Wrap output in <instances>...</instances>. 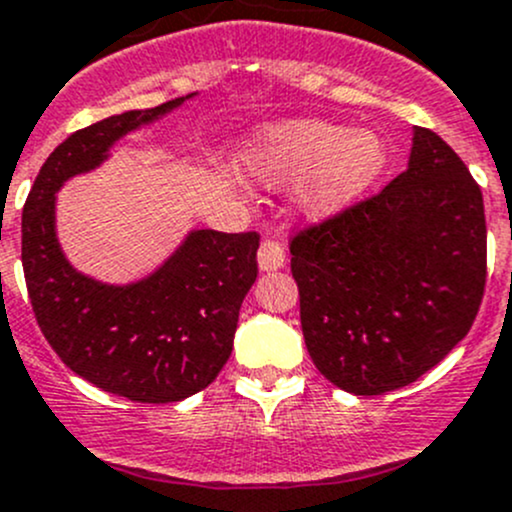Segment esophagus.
<instances>
[{
    "label": "esophagus",
    "mask_w": 512,
    "mask_h": 512,
    "mask_svg": "<svg viewBox=\"0 0 512 512\" xmlns=\"http://www.w3.org/2000/svg\"><path fill=\"white\" fill-rule=\"evenodd\" d=\"M257 262H260L262 272H274L279 267H284L287 262V255H284L282 242L274 238H265L260 245V252H257Z\"/></svg>",
    "instance_id": "1"
}]
</instances>
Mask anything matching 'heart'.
<instances>
[{
	"instance_id": "b5f03b06",
	"label": "heart",
	"mask_w": 512,
	"mask_h": 512,
	"mask_svg": "<svg viewBox=\"0 0 512 512\" xmlns=\"http://www.w3.org/2000/svg\"><path fill=\"white\" fill-rule=\"evenodd\" d=\"M250 166L272 184L306 176L299 203L311 218H328L358 198L385 164V147L368 129L351 132L326 120H301L255 134Z\"/></svg>"
}]
</instances>
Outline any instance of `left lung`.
Here are the masks:
<instances>
[{"label":"left lung","mask_w":512,"mask_h":512,"mask_svg":"<svg viewBox=\"0 0 512 512\" xmlns=\"http://www.w3.org/2000/svg\"><path fill=\"white\" fill-rule=\"evenodd\" d=\"M306 351L326 380L383 395L422 378L469 333L486 289L483 196L437 132L383 191L292 238Z\"/></svg>","instance_id":"left-lung-1"}]
</instances>
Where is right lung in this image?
I'll return each mask as SVG.
<instances>
[{
	"label": "right lung",
	"mask_w": 512,
	"mask_h": 512,
	"mask_svg": "<svg viewBox=\"0 0 512 512\" xmlns=\"http://www.w3.org/2000/svg\"><path fill=\"white\" fill-rule=\"evenodd\" d=\"M188 98L193 93L73 132L43 161L21 215V265L41 333L75 375L132 402H179L218 378L257 279L260 235L193 230L157 272L115 287L66 260L56 191L100 166L117 139Z\"/></svg>",
	"instance_id": "obj_1"
}]
</instances>
